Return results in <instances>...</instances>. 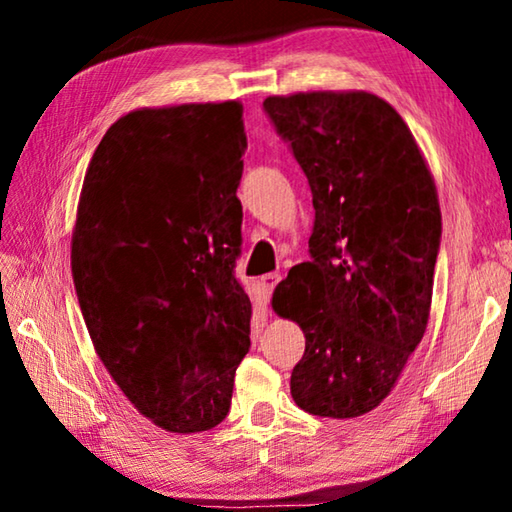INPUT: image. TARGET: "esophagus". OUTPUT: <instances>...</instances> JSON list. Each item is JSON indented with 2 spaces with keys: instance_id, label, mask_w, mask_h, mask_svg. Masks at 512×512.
<instances>
[{
  "instance_id": "obj_1",
  "label": "esophagus",
  "mask_w": 512,
  "mask_h": 512,
  "mask_svg": "<svg viewBox=\"0 0 512 512\" xmlns=\"http://www.w3.org/2000/svg\"><path fill=\"white\" fill-rule=\"evenodd\" d=\"M277 282H280V275H277V273H268V275L262 277V280H259V287H262V291L266 293V296L271 298V293H273V289L277 287Z\"/></svg>"
}]
</instances>
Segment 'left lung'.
I'll return each instance as SVG.
<instances>
[{"label":"left lung","mask_w":512,"mask_h":512,"mask_svg":"<svg viewBox=\"0 0 512 512\" xmlns=\"http://www.w3.org/2000/svg\"><path fill=\"white\" fill-rule=\"evenodd\" d=\"M305 171L316 219L311 262L277 284L273 309L305 332L291 395L320 418L379 406L427 329L440 205L397 110L370 92L264 101Z\"/></svg>","instance_id":"obj_1"}]
</instances>
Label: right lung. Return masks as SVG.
<instances>
[{"label": "right lung", "instance_id": "1", "mask_svg": "<svg viewBox=\"0 0 512 512\" xmlns=\"http://www.w3.org/2000/svg\"><path fill=\"white\" fill-rule=\"evenodd\" d=\"M239 101L140 108L85 171L72 275L99 359L137 411L171 433L216 427L250 348L237 187Z\"/></svg>", "mask_w": 512, "mask_h": 512}]
</instances>
